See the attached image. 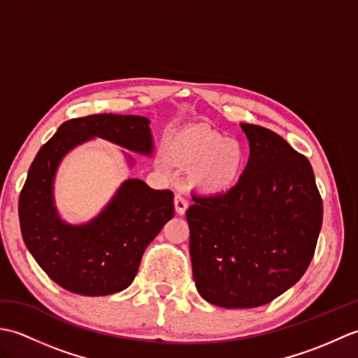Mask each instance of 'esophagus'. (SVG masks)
<instances>
[{
	"label": "esophagus",
	"mask_w": 358,
	"mask_h": 358,
	"mask_svg": "<svg viewBox=\"0 0 358 358\" xmlns=\"http://www.w3.org/2000/svg\"><path fill=\"white\" fill-rule=\"evenodd\" d=\"M173 206H175V212H177L178 215H185L189 204H187V200L185 199L183 195L177 194V195H175V199H173Z\"/></svg>",
	"instance_id": "34e87169"
}]
</instances>
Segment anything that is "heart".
Wrapping results in <instances>:
<instances>
[{
    "label": "heart",
    "instance_id": "heart-1",
    "mask_svg": "<svg viewBox=\"0 0 358 358\" xmlns=\"http://www.w3.org/2000/svg\"><path fill=\"white\" fill-rule=\"evenodd\" d=\"M167 155L189 172V183L196 191L222 196L234 191L246 167V150L238 141L203 126H192L173 135Z\"/></svg>",
    "mask_w": 358,
    "mask_h": 358
}]
</instances>
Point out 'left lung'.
Returning <instances> with one entry per match:
<instances>
[{"label": "left lung", "instance_id": "obj_1", "mask_svg": "<svg viewBox=\"0 0 358 358\" xmlns=\"http://www.w3.org/2000/svg\"><path fill=\"white\" fill-rule=\"evenodd\" d=\"M249 159L238 186L192 195L186 210L196 291L220 308H257L299 281L313 260L323 201L309 159L269 129L241 123Z\"/></svg>", "mask_w": 358, "mask_h": 358}]
</instances>
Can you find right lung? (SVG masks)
Wrapping results in <instances>:
<instances>
[{"label":"right lung","instance_id":"1","mask_svg":"<svg viewBox=\"0 0 358 358\" xmlns=\"http://www.w3.org/2000/svg\"><path fill=\"white\" fill-rule=\"evenodd\" d=\"M149 123L115 113L69 120L29 167L18 203L22 240L40 268L66 291L89 296L123 291L134 281L144 249L173 217V194L155 191L138 178L123 181L100 214L83 224L64 222L53 199L58 166L72 149L101 138L152 155ZM126 158L132 166V157Z\"/></svg>","mask_w":358,"mask_h":358}]
</instances>
